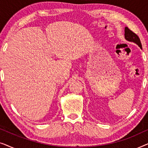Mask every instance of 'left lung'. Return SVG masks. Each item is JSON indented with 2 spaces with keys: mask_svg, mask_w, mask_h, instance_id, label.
<instances>
[{
  "mask_svg": "<svg viewBox=\"0 0 148 148\" xmlns=\"http://www.w3.org/2000/svg\"><path fill=\"white\" fill-rule=\"evenodd\" d=\"M125 39L129 42H133L134 43H136L142 49L140 39H139L136 34H135L131 29H129L127 27L125 28Z\"/></svg>",
  "mask_w": 148,
  "mask_h": 148,
  "instance_id": "8db88e82",
  "label": "left lung"
}]
</instances>
